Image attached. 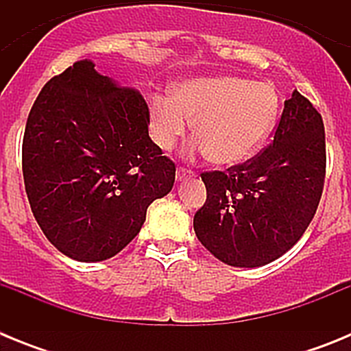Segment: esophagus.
Instances as JSON below:
<instances>
[{
	"instance_id": "1",
	"label": "esophagus",
	"mask_w": 351,
	"mask_h": 351,
	"mask_svg": "<svg viewBox=\"0 0 351 351\" xmlns=\"http://www.w3.org/2000/svg\"><path fill=\"white\" fill-rule=\"evenodd\" d=\"M176 178H178V181H184V179H188V178H193V172L188 169H182V167H179L178 172H176Z\"/></svg>"
}]
</instances>
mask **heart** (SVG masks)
Segmentation results:
<instances>
[{
    "label": "heart",
    "mask_w": 351,
    "mask_h": 351,
    "mask_svg": "<svg viewBox=\"0 0 351 351\" xmlns=\"http://www.w3.org/2000/svg\"><path fill=\"white\" fill-rule=\"evenodd\" d=\"M280 114V95L269 82L218 75L176 86L172 98L149 101V130L156 145L170 151L190 132L197 149L214 165L250 160L265 144Z\"/></svg>",
    "instance_id": "heart-1"
}]
</instances>
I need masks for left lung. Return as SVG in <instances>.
<instances>
[{
  "instance_id": "1",
  "label": "left lung",
  "mask_w": 351,
  "mask_h": 351,
  "mask_svg": "<svg viewBox=\"0 0 351 351\" xmlns=\"http://www.w3.org/2000/svg\"><path fill=\"white\" fill-rule=\"evenodd\" d=\"M322 116L299 91L285 101L274 141L228 172H204L207 198L193 218L198 241L234 267H260L302 237L325 181Z\"/></svg>"
}]
</instances>
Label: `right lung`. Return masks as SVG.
Listing matches in <instances>:
<instances>
[{
    "instance_id": "obj_1",
    "label": "right lung",
    "mask_w": 351,
    "mask_h": 351,
    "mask_svg": "<svg viewBox=\"0 0 351 351\" xmlns=\"http://www.w3.org/2000/svg\"><path fill=\"white\" fill-rule=\"evenodd\" d=\"M147 125L144 96L89 60L43 86L24 132V186L36 223L63 255H117L141 232L147 207L172 190L176 165Z\"/></svg>"
}]
</instances>
